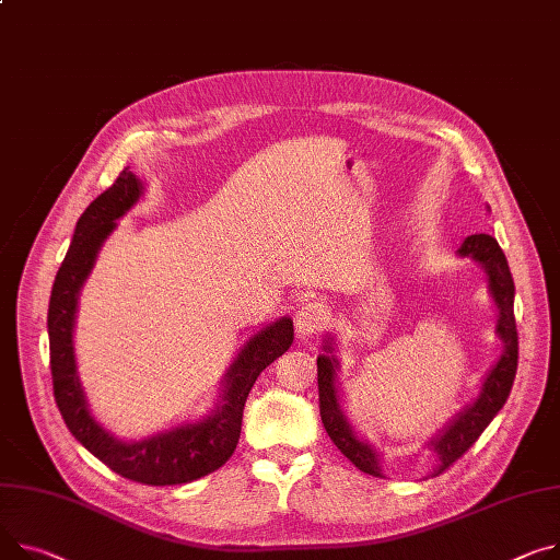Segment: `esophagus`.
<instances>
[{
    "mask_svg": "<svg viewBox=\"0 0 560 560\" xmlns=\"http://www.w3.org/2000/svg\"><path fill=\"white\" fill-rule=\"evenodd\" d=\"M328 319H330V313L324 304L308 302L300 311H296L294 326H296V332H300L302 338H313V335H319L326 328Z\"/></svg>",
    "mask_w": 560,
    "mask_h": 560,
    "instance_id": "obj_1",
    "label": "esophagus"
}]
</instances>
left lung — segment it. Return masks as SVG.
Segmentation results:
<instances>
[{"label":"left lung","mask_w":560,"mask_h":560,"mask_svg":"<svg viewBox=\"0 0 560 560\" xmlns=\"http://www.w3.org/2000/svg\"><path fill=\"white\" fill-rule=\"evenodd\" d=\"M462 256H472L475 260L483 266L489 275L491 292L493 300L500 308V319H498V335L504 342V353L493 366L489 378L481 385L479 398L464 409V412L445 428V432L432 441L434 453L439 455V472L445 468H451L464 453L470 448V445L481 436V432L487 430V425L495 419V415L504 407L513 378H515V369H517V328H515V315H513V277L506 264V256L498 241L491 234H472L468 236L462 247ZM330 351V347H328ZM335 358L330 355H319L317 358V387H319V415L322 423L330 436V441L338 445V451L355 464L362 472L376 475L381 477V466H378V455L374 448H369L366 443H362L353 430L349 428L340 402H338V392H335Z\"/></svg>","instance_id":"obj_1"}]
</instances>
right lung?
<instances>
[{"label":"right lung","instance_id":"right-lung-1","mask_svg":"<svg viewBox=\"0 0 560 560\" xmlns=\"http://www.w3.org/2000/svg\"><path fill=\"white\" fill-rule=\"evenodd\" d=\"M141 196V182L124 168L115 184L105 189L79 218L69 252L56 275L49 300V360L54 398L60 415L85 448L117 475L148 483V487H173L200 479L225 464L241 439L243 407L260 371L283 355L292 340V319L283 317L266 326L247 342L238 360L228 371V389L222 405L200 423L182 425L151 439L121 443L107 434L92 417L77 376L73 362L71 328L77 313L79 290L90 275L96 252L107 234Z\"/></svg>","mask_w":560,"mask_h":560}]
</instances>
